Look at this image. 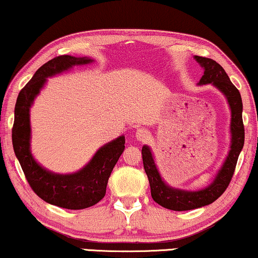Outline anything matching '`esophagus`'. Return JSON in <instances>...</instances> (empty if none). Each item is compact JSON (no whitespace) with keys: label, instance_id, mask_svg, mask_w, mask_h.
I'll list each match as a JSON object with an SVG mask.
<instances>
[{"label":"esophagus","instance_id":"34e87169","mask_svg":"<svg viewBox=\"0 0 258 258\" xmlns=\"http://www.w3.org/2000/svg\"><path fill=\"white\" fill-rule=\"evenodd\" d=\"M149 136H150L149 135V132L147 129H145V128L137 129L136 133H135V137H136L137 141H141V142L147 141V140L149 139Z\"/></svg>","mask_w":258,"mask_h":258}]
</instances>
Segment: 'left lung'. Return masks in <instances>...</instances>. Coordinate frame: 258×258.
Here are the masks:
<instances>
[{"mask_svg":"<svg viewBox=\"0 0 258 258\" xmlns=\"http://www.w3.org/2000/svg\"><path fill=\"white\" fill-rule=\"evenodd\" d=\"M195 58L202 65V68H204V76L200 79L199 84H213L216 88H218L225 95L231 108V149L213 182L205 188L189 192V190L176 189L167 186L160 176L149 147L143 146V167L149 180L152 198L159 205L173 211L195 210L212 204L218 199L225 192L231 181L236 169L237 160L244 146L243 103L238 89L232 84L224 69L215 60L199 55H196Z\"/></svg>","mask_w":258,"mask_h":258,"instance_id":"1","label":"left lung"}]
</instances>
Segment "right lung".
Here are the masks:
<instances>
[{"label": "right lung", "mask_w": 258, "mask_h": 258, "mask_svg": "<svg viewBox=\"0 0 258 258\" xmlns=\"http://www.w3.org/2000/svg\"><path fill=\"white\" fill-rule=\"evenodd\" d=\"M91 61L92 59L75 58L71 55L55 56L43 63L23 86L15 104L14 124L12 129L13 148L27 181L36 196L46 203L62 209H88L104 198L109 176L124 150L125 139L124 136H119L103 146L91 161L79 172L68 175L51 173L36 163L29 150V108L46 83V78L75 65H84Z\"/></svg>", "instance_id": "right-lung-1"}]
</instances>
